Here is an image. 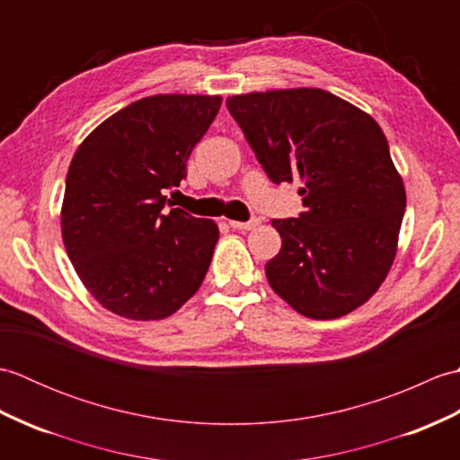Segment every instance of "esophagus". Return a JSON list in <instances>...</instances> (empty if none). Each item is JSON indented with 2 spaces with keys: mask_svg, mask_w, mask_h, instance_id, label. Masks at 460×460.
I'll use <instances>...</instances> for the list:
<instances>
[{
  "mask_svg": "<svg viewBox=\"0 0 460 460\" xmlns=\"http://www.w3.org/2000/svg\"><path fill=\"white\" fill-rule=\"evenodd\" d=\"M259 223H261V219H259V217H252V219H249V221H229L231 227H233V229H237V231H249V229H255Z\"/></svg>",
  "mask_w": 460,
  "mask_h": 460,
  "instance_id": "1",
  "label": "esophagus"
}]
</instances>
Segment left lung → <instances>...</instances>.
Here are the masks:
<instances>
[{"instance_id":"left-lung-1","label":"left lung","mask_w":460,"mask_h":460,"mask_svg":"<svg viewBox=\"0 0 460 460\" xmlns=\"http://www.w3.org/2000/svg\"><path fill=\"white\" fill-rule=\"evenodd\" d=\"M272 183L300 180L298 217L272 219L282 247L269 285L300 314L332 320L374 295L395 259L405 188L379 124L322 89L229 96Z\"/></svg>"}]
</instances>
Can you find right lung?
Instances as JSON below:
<instances>
[{
    "instance_id": "obj_1",
    "label": "right lung",
    "mask_w": 460,
    "mask_h": 460,
    "mask_svg": "<svg viewBox=\"0 0 460 460\" xmlns=\"http://www.w3.org/2000/svg\"><path fill=\"white\" fill-rule=\"evenodd\" d=\"M221 96L155 94L106 119L75 152L61 229L76 275L130 320L173 314L201 287L219 229L172 208Z\"/></svg>"
}]
</instances>
